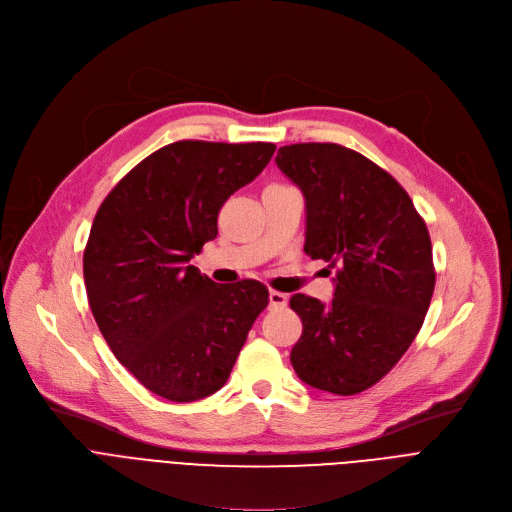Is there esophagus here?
<instances>
[{
    "label": "esophagus",
    "instance_id": "1",
    "mask_svg": "<svg viewBox=\"0 0 512 512\" xmlns=\"http://www.w3.org/2000/svg\"><path fill=\"white\" fill-rule=\"evenodd\" d=\"M268 301H270V307H285L287 305V295L281 293V291H270Z\"/></svg>",
    "mask_w": 512,
    "mask_h": 512
}]
</instances>
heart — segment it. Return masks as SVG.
Here are the masks:
<instances>
[{
    "label": "heart",
    "mask_w": 512,
    "mask_h": 512,
    "mask_svg": "<svg viewBox=\"0 0 512 512\" xmlns=\"http://www.w3.org/2000/svg\"><path fill=\"white\" fill-rule=\"evenodd\" d=\"M268 188H283V184H272V186H268Z\"/></svg>",
    "instance_id": "obj_1"
}]
</instances>
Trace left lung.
I'll return each instance as SVG.
<instances>
[{
    "label": "left lung",
    "instance_id": "1",
    "mask_svg": "<svg viewBox=\"0 0 512 512\" xmlns=\"http://www.w3.org/2000/svg\"><path fill=\"white\" fill-rule=\"evenodd\" d=\"M277 166L305 196V254L338 268L328 305L289 299L303 322L291 365L311 387L355 396L422 328L437 279L426 223L396 178L348 147L285 145Z\"/></svg>",
    "mask_w": 512,
    "mask_h": 512
}]
</instances>
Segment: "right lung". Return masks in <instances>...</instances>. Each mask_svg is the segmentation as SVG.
Masks as SVG:
<instances>
[{
  "label": "right lung",
  "mask_w": 512,
  "mask_h": 512,
  "mask_svg": "<svg viewBox=\"0 0 512 512\" xmlns=\"http://www.w3.org/2000/svg\"><path fill=\"white\" fill-rule=\"evenodd\" d=\"M274 143L176 141L137 164L100 205L84 250L94 320L119 359L170 402L221 389L268 289L217 285L190 264L217 238L229 196L270 162Z\"/></svg>",
  "instance_id": "obj_1"
}]
</instances>
